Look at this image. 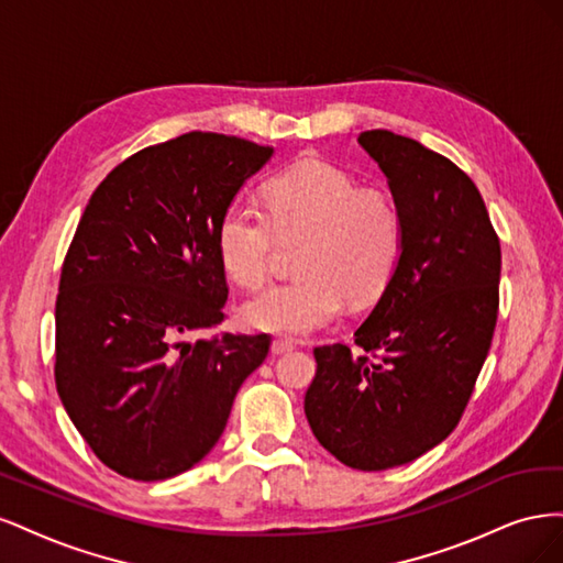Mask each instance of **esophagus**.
<instances>
[{
    "instance_id": "34e87169",
    "label": "esophagus",
    "mask_w": 563,
    "mask_h": 563,
    "mask_svg": "<svg viewBox=\"0 0 563 563\" xmlns=\"http://www.w3.org/2000/svg\"><path fill=\"white\" fill-rule=\"evenodd\" d=\"M296 345L291 343V340H284V338H277V340H272V354H286V352H291Z\"/></svg>"
}]
</instances>
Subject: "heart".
<instances>
[{
  "label": "heart",
  "mask_w": 563,
  "mask_h": 563,
  "mask_svg": "<svg viewBox=\"0 0 563 563\" xmlns=\"http://www.w3.org/2000/svg\"><path fill=\"white\" fill-rule=\"evenodd\" d=\"M300 277L251 298L249 329L308 338L338 321L345 300L378 298L395 277L404 251L397 201L362 187L343 168L302 159L282 168L265 187V209L234 201L220 216L216 251L228 277L258 288L267 282L279 242H300Z\"/></svg>",
  "instance_id": "1"
}]
</instances>
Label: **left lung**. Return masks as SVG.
<instances>
[{
  "label": "left lung",
  "instance_id": "obj_1",
  "mask_svg": "<svg viewBox=\"0 0 563 563\" xmlns=\"http://www.w3.org/2000/svg\"><path fill=\"white\" fill-rule=\"evenodd\" d=\"M360 145L404 220L395 277L350 345L314 347L305 416L340 463L378 472L441 444L463 416L498 319L500 240L472 178L385 129Z\"/></svg>",
  "mask_w": 563,
  "mask_h": 563
}]
</instances>
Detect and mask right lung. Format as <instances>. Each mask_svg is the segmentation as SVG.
Wrapping results in <instances>:
<instances>
[{
  "mask_svg": "<svg viewBox=\"0 0 563 563\" xmlns=\"http://www.w3.org/2000/svg\"><path fill=\"white\" fill-rule=\"evenodd\" d=\"M269 145L190 131L96 187L56 298V389L98 460L135 482L195 467L223 434L269 335L185 340L225 319L220 216Z\"/></svg>",
  "mask_w": 563,
  "mask_h": 563,
  "instance_id": "right-lung-1",
  "label": "right lung"
}]
</instances>
